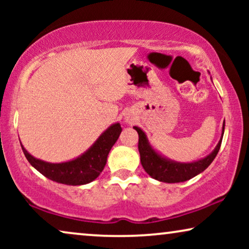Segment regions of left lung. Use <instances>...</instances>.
<instances>
[{"label": "left lung", "mask_w": 249, "mask_h": 249, "mask_svg": "<svg viewBox=\"0 0 249 249\" xmlns=\"http://www.w3.org/2000/svg\"><path fill=\"white\" fill-rule=\"evenodd\" d=\"M134 128L138 132V151L139 154H141L142 168L152 178L168 183L187 181V180L192 179L195 176L199 175L200 172H203L215 159L217 152L221 147V142H222V138H221L215 149L210 155L199 160V161L193 163H177L169 161V160L162 158L161 155L158 154L152 148V146L148 144L145 132L138 127ZM223 131L224 124L222 128V137Z\"/></svg>", "instance_id": "obj_1"}]
</instances>
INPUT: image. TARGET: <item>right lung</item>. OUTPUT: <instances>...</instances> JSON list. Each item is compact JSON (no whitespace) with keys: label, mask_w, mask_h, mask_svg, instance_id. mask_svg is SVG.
Listing matches in <instances>:
<instances>
[{"label":"right lung","mask_w":249,"mask_h":249,"mask_svg":"<svg viewBox=\"0 0 249 249\" xmlns=\"http://www.w3.org/2000/svg\"><path fill=\"white\" fill-rule=\"evenodd\" d=\"M120 124H114L110 128L107 129L100 138L95 142V144L88 151L79 158L72 161L64 163H49L42 160L35 159L23 148L22 152L25 154L28 162L39 171L43 176L53 181L64 183V185L79 186L93 181L103 171L108 152L111 151L112 146L118 141L121 134Z\"/></svg>","instance_id":"right-lung-1"}]
</instances>
